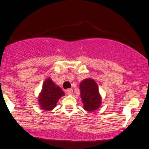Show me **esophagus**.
Returning <instances> with one entry per match:
<instances>
[{"label":"esophagus","instance_id":"1","mask_svg":"<svg viewBox=\"0 0 149 149\" xmlns=\"http://www.w3.org/2000/svg\"><path fill=\"white\" fill-rule=\"evenodd\" d=\"M66 94H67V95H72L73 94V90H72V89H67V90H66Z\"/></svg>","mask_w":149,"mask_h":149}]
</instances>
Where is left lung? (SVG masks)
Masks as SVG:
<instances>
[{"mask_svg": "<svg viewBox=\"0 0 149 149\" xmlns=\"http://www.w3.org/2000/svg\"><path fill=\"white\" fill-rule=\"evenodd\" d=\"M80 90L85 110L94 111L100 107L102 99L95 80L88 78L82 81L80 84Z\"/></svg>", "mask_w": 149, "mask_h": 149, "instance_id": "left-lung-1", "label": "left lung"}]
</instances>
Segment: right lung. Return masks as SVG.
<instances>
[{"label": "right lung", "mask_w": 149, "mask_h": 149, "mask_svg": "<svg viewBox=\"0 0 149 149\" xmlns=\"http://www.w3.org/2000/svg\"><path fill=\"white\" fill-rule=\"evenodd\" d=\"M64 95V92L49 78L44 82L42 91L39 95L38 102L42 110H52L56 107L57 101Z\"/></svg>", "instance_id": "add662e5"}]
</instances>
